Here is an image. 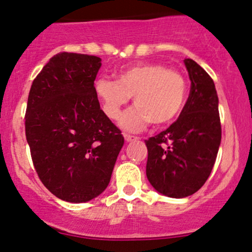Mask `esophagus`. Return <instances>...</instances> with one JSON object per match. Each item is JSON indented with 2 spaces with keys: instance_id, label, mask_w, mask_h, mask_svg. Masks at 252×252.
<instances>
[{
  "instance_id": "34e87169",
  "label": "esophagus",
  "mask_w": 252,
  "mask_h": 252,
  "mask_svg": "<svg viewBox=\"0 0 252 252\" xmlns=\"http://www.w3.org/2000/svg\"><path fill=\"white\" fill-rule=\"evenodd\" d=\"M124 138H126V142H132V141H135V140H138V137H136V136L128 135V134H124Z\"/></svg>"
}]
</instances>
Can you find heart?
Returning a JSON list of instances; mask_svg holds the SVG:
<instances>
[{"label":"heart","mask_w":252,"mask_h":252,"mask_svg":"<svg viewBox=\"0 0 252 252\" xmlns=\"http://www.w3.org/2000/svg\"><path fill=\"white\" fill-rule=\"evenodd\" d=\"M94 92L104 114L117 120L124 105L134 97L135 108L126 111L120 124L128 131L148 126H166L180 114L186 99V84L179 72L156 63H142L120 71L117 82L99 78Z\"/></svg>","instance_id":"b5f03b06"}]
</instances>
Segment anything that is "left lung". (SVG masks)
Here are the masks:
<instances>
[{
  "mask_svg": "<svg viewBox=\"0 0 252 252\" xmlns=\"http://www.w3.org/2000/svg\"><path fill=\"white\" fill-rule=\"evenodd\" d=\"M190 80L189 99L168 129L146 140L147 178L169 198L194 194L215 166L221 141L218 94L207 72L194 60H184Z\"/></svg>",
  "mask_w": 252,
  "mask_h": 252,
  "instance_id": "8db88e82",
  "label": "left lung"
}]
</instances>
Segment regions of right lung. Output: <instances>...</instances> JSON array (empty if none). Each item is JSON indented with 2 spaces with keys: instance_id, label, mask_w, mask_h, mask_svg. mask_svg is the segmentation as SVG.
Returning <instances> with one entry per match:
<instances>
[{
  "instance_id": "right-lung-1",
  "label": "right lung",
  "mask_w": 252,
  "mask_h": 252,
  "mask_svg": "<svg viewBox=\"0 0 252 252\" xmlns=\"http://www.w3.org/2000/svg\"><path fill=\"white\" fill-rule=\"evenodd\" d=\"M100 62L88 54L58 53L28 96L26 137L34 167L46 189L68 202L102 194L124 144L94 92Z\"/></svg>"
}]
</instances>
